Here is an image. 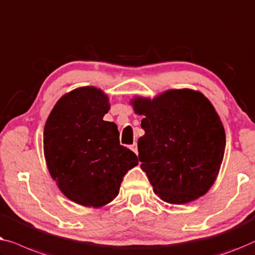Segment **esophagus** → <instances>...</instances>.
<instances>
[{
  "label": "esophagus",
  "mask_w": 255,
  "mask_h": 255,
  "mask_svg": "<svg viewBox=\"0 0 255 255\" xmlns=\"http://www.w3.org/2000/svg\"><path fill=\"white\" fill-rule=\"evenodd\" d=\"M129 148H130V150H132V151H134L136 155H137L138 151H137V144H136V143H132V144L129 146Z\"/></svg>",
  "instance_id": "obj_1"
}]
</instances>
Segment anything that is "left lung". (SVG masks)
Returning a JSON list of instances; mask_svg holds the SVG:
<instances>
[{
  "label": "left lung",
  "mask_w": 255,
  "mask_h": 255,
  "mask_svg": "<svg viewBox=\"0 0 255 255\" xmlns=\"http://www.w3.org/2000/svg\"><path fill=\"white\" fill-rule=\"evenodd\" d=\"M144 116L138 159L153 192L165 202L184 204L206 194L216 180L225 150L223 124L199 91L168 90L152 100L136 97Z\"/></svg>",
  "instance_id": "left-lung-1"
}]
</instances>
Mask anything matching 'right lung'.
I'll return each instance as SVG.
<instances>
[{"instance_id": "obj_1", "label": "right lung", "mask_w": 255, "mask_h": 255, "mask_svg": "<svg viewBox=\"0 0 255 255\" xmlns=\"http://www.w3.org/2000/svg\"><path fill=\"white\" fill-rule=\"evenodd\" d=\"M109 98L95 87L61 97L44 129V152L52 178L68 199L99 208L119 194L121 181L138 163L119 141L114 123L103 120Z\"/></svg>"}]
</instances>
